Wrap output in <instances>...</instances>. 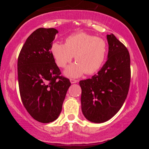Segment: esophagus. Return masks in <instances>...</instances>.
Here are the masks:
<instances>
[{
	"mask_svg": "<svg viewBox=\"0 0 149 149\" xmlns=\"http://www.w3.org/2000/svg\"><path fill=\"white\" fill-rule=\"evenodd\" d=\"M70 81L71 83H76L78 82V81H77V79H70Z\"/></svg>",
	"mask_w": 149,
	"mask_h": 149,
	"instance_id": "obj_1",
	"label": "esophagus"
}]
</instances>
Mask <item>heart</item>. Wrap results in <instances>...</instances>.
Returning <instances> with one entry per match:
<instances>
[{"mask_svg": "<svg viewBox=\"0 0 149 149\" xmlns=\"http://www.w3.org/2000/svg\"><path fill=\"white\" fill-rule=\"evenodd\" d=\"M51 52L57 66L64 68L74 58L77 62L69 66L64 74L69 77H79L85 72H97L105 62L108 44L102 38L79 32L65 38L64 44H52Z\"/></svg>", "mask_w": 149, "mask_h": 149, "instance_id": "obj_1", "label": "heart"}]
</instances>
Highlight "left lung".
I'll return each mask as SVG.
<instances>
[{
    "instance_id": "1",
    "label": "left lung",
    "mask_w": 149,
    "mask_h": 149,
    "mask_svg": "<svg viewBox=\"0 0 149 149\" xmlns=\"http://www.w3.org/2000/svg\"><path fill=\"white\" fill-rule=\"evenodd\" d=\"M108 60L97 74L79 81L81 109L93 123L111 119L123 106L129 91L131 69L126 47L114 34H108Z\"/></svg>"
}]
</instances>
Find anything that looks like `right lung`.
Wrapping results in <instances>:
<instances>
[{
	"instance_id": "obj_1",
	"label": "right lung",
	"mask_w": 149,
	"mask_h": 149,
	"mask_svg": "<svg viewBox=\"0 0 149 149\" xmlns=\"http://www.w3.org/2000/svg\"><path fill=\"white\" fill-rule=\"evenodd\" d=\"M58 31L40 28L26 39L18 56L20 97L30 116L38 122L50 123L62 111L70 80L61 75L51 47Z\"/></svg>"
}]
</instances>
